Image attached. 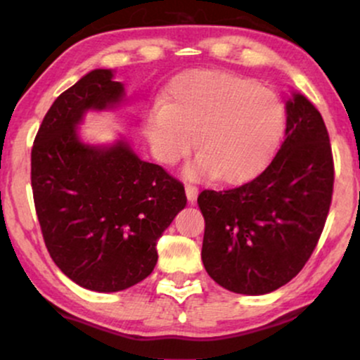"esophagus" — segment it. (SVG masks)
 I'll return each mask as SVG.
<instances>
[{
	"label": "esophagus",
	"mask_w": 360,
	"mask_h": 360,
	"mask_svg": "<svg viewBox=\"0 0 360 360\" xmlns=\"http://www.w3.org/2000/svg\"><path fill=\"white\" fill-rule=\"evenodd\" d=\"M186 196H188L189 203H196L198 198V188L194 184H186Z\"/></svg>",
	"instance_id": "34e87169"
}]
</instances>
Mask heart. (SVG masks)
<instances>
[{
	"label": "heart",
	"mask_w": 360,
	"mask_h": 360,
	"mask_svg": "<svg viewBox=\"0 0 360 360\" xmlns=\"http://www.w3.org/2000/svg\"><path fill=\"white\" fill-rule=\"evenodd\" d=\"M286 111L259 82L220 71H193L171 84L166 105L147 115L152 154L172 166L194 147L200 150L184 169L188 179L220 177L237 183L259 171L279 146Z\"/></svg>",
	"instance_id": "b5f03b06"
}]
</instances>
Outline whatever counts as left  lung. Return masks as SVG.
I'll list each match as a JSON object with an SVG mask.
<instances>
[{"mask_svg":"<svg viewBox=\"0 0 360 360\" xmlns=\"http://www.w3.org/2000/svg\"><path fill=\"white\" fill-rule=\"evenodd\" d=\"M333 174L323 118L295 93L286 101V137L269 166L249 183L198 196L205 217L201 259L210 278L252 296L289 283L323 232Z\"/></svg>","mask_w":360,"mask_h":360,"instance_id":"8db88e82","label":"left lung"}]
</instances>
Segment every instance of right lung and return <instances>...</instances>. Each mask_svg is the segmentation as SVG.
Instances as JSON below:
<instances>
[{"instance_id": "obj_1", "label": "right lung", "mask_w": 360, "mask_h": 360, "mask_svg": "<svg viewBox=\"0 0 360 360\" xmlns=\"http://www.w3.org/2000/svg\"><path fill=\"white\" fill-rule=\"evenodd\" d=\"M123 100L113 71L94 69L60 94L32 147V189L44 242L79 286L115 292L157 264V240L186 206L183 183L140 160L128 142L88 146L77 135L86 111Z\"/></svg>"}]
</instances>
